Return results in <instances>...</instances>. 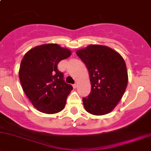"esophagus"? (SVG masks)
<instances>
[{
  "instance_id": "obj_1",
  "label": "esophagus",
  "mask_w": 151,
  "mask_h": 151,
  "mask_svg": "<svg viewBox=\"0 0 151 151\" xmlns=\"http://www.w3.org/2000/svg\"><path fill=\"white\" fill-rule=\"evenodd\" d=\"M73 87H74V88H76L77 87V83H74V84L73 85Z\"/></svg>"
}]
</instances>
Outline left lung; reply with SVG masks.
Returning a JSON list of instances; mask_svg holds the SVG:
<instances>
[{"mask_svg":"<svg viewBox=\"0 0 151 151\" xmlns=\"http://www.w3.org/2000/svg\"><path fill=\"white\" fill-rule=\"evenodd\" d=\"M76 54L86 64L91 91L83 98L84 108L93 115H105L113 111L125 91L128 81L126 64L114 49L101 45H89Z\"/></svg>","mask_w":151,"mask_h":151,"instance_id":"left-lung-1","label":"left lung"}]
</instances>
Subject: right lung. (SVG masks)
<instances>
[{
  "instance_id": "obj_1",
  "label": "right lung",
  "mask_w": 151,
  "mask_h": 151,
  "mask_svg": "<svg viewBox=\"0 0 151 151\" xmlns=\"http://www.w3.org/2000/svg\"><path fill=\"white\" fill-rule=\"evenodd\" d=\"M69 49L49 43L30 49L19 70L22 88L35 108L45 114H56L64 108L73 89L65 83L58 64L71 56Z\"/></svg>"
}]
</instances>
